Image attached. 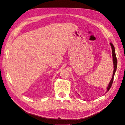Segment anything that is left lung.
I'll use <instances>...</instances> for the list:
<instances>
[{"label":"left lung","mask_w":125,"mask_h":125,"mask_svg":"<svg viewBox=\"0 0 125 125\" xmlns=\"http://www.w3.org/2000/svg\"><path fill=\"white\" fill-rule=\"evenodd\" d=\"M110 45L112 47V55H113V63H114V71H113V74L112 76V79L110 81L109 84H108V87L107 88V91L106 92L109 91L110 89L111 88L112 85V83L113 82V80H114V75L115 73V72L116 71V68H117V58H116V54H115V48L114 46L113 45L112 42H110Z\"/></svg>","instance_id":"8db88e82"}]
</instances>
